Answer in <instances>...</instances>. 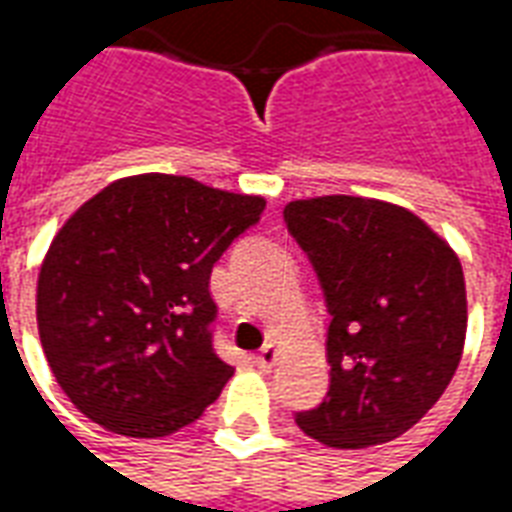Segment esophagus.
I'll list each match as a JSON object with an SVG mask.
<instances>
[{"label":"esophagus","mask_w":512,"mask_h":512,"mask_svg":"<svg viewBox=\"0 0 512 512\" xmlns=\"http://www.w3.org/2000/svg\"><path fill=\"white\" fill-rule=\"evenodd\" d=\"M277 356H279V351H277V345H263V348H260V354L255 356V365L260 367V370H271V367H274V362H277Z\"/></svg>","instance_id":"34e87169"}]
</instances>
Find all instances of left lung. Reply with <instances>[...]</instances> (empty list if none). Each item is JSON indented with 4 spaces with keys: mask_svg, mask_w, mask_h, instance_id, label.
Here are the masks:
<instances>
[{
    "mask_svg": "<svg viewBox=\"0 0 512 512\" xmlns=\"http://www.w3.org/2000/svg\"><path fill=\"white\" fill-rule=\"evenodd\" d=\"M285 222L332 315L329 392L296 425L337 450L403 436L461 362L466 282L455 249L417 213L373 197L293 200Z\"/></svg>",
    "mask_w": 512,
    "mask_h": 512,
    "instance_id": "obj_1",
    "label": "left lung"
}]
</instances>
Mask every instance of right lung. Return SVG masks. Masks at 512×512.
<instances>
[{"mask_svg":"<svg viewBox=\"0 0 512 512\" xmlns=\"http://www.w3.org/2000/svg\"><path fill=\"white\" fill-rule=\"evenodd\" d=\"M263 208L260 194L145 172L68 216L40 263L38 332L84 417L131 439L202 417L233 376L208 332L211 268Z\"/></svg>","mask_w":512,"mask_h":512,"instance_id":"obj_1","label":"right lung"}]
</instances>
